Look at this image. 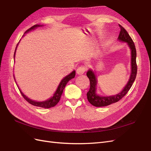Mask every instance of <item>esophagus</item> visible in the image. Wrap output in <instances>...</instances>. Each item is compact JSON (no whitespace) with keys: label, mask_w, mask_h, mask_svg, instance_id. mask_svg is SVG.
Masks as SVG:
<instances>
[{"label":"esophagus","mask_w":151,"mask_h":151,"mask_svg":"<svg viewBox=\"0 0 151 151\" xmlns=\"http://www.w3.org/2000/svg\"><path fill=\"white\" fill-rule=\"evenodd\" d=\"M86 67L85 66H80V67H78V68H77V70H76V73L78 75H83V73L85 72V71H86Z\"/></svg>","instance_id":"34e87169"}]
</instances>
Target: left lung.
Wrapping results in <instances>:
<instances>
[{"label": "left lung", "mask_w": 151, "mask_h": 151, "mask_svg": "<svg viewBox=\"0 0 151 151\" xmlns=\"http://www.w3.org/2000/svg\"><path fill=\"white\" fill-rule=\"evenodd\" d=\"M119 27H120V29H121V31H120L119 34L118 40L122 42H127V44L128 46L130 47L132 51V73L130 78L128 81V83L125 86V87L123 88L122 92L113 96L101 97L99 96L96 93L97 84V80L96 78V76H95L94 73L92 72V70H88V72L87 73V76L89 78L90 86L88 92L87 93V96L88 102L93 106L103 107L109 106L111 104H113V103L117 102L119 100H121L128 93L129 90L130 89L136 78L137 73V65L136 62L137 52L134 42H133L130 36L129 35V34L128 33L127 30L120 24H119Z\"/></svg>", "instance_id": "8db88e82"}]
</instances>
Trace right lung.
<instances>
[{
	"label": "right lung",
	"mask_w": 151,
	"mask_h": 151,
	"mask_svg": "<svg viewBox=\"0 0 151 151\" xmlns=\"http://www.w3.org/2000/svg\"><path fill=\"white\" fill-rule=\"evenodd\" d=\"M40 25H38V24L34 25L30 28L28 29L27 31H26V32H28L30 31V30L35 29V28H37L38 27H40ZM18 44H17V46H18ZM17 46L16 47V49L17 48ZM15 52H16V50H15L14 54V55H15ZM75 76V71H73L72 73H70V75H68L67 76H66L64 78H63L62 80V81H61V83H59L57 90L55 91V93L54 94V96L52 98H50V99H49L48 101H44V102H35V101H32V100H30L29 99H28V97H26L22 93V92L21 91V90H20V92H21V95H22V96L23 97L24 99L27 101L28 103H29L30 104H32L33 106H35L44 107V108H50V107L55 106L59 102V101H60V99H61V95L63 93V90H64V87H65L66 85L67 84V83L68 82L69 80H70L71 79L74 78Z\"/></svg>",
	"instance_id": "add662e5"
}]
</instances>
